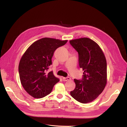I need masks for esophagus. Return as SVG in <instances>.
Returning a JSON list of instances; mask_svg holds the SVG:
<instances>
[{"instance_id": "1", "label": "esophagus", "mask_w": 127, "mask_h": 127, "mask_svg": "<svg viewBox=\"0 0 127 127\" xmlns=\"http://www.w3.org/2000/svg\"><path fill=\"white\" fill-rule=\"evenodd\" d=\"M63 80L64 81H67L70 80L71 79H70V77H63Z\"/></svg>"}]
</instances>
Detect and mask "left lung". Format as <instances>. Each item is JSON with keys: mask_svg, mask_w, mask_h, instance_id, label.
Instances as JSON below:
<instances>
[{"mask_svg": "<svg viewBox=\"0 0 127 127\" xmlns=\"http://www.w3.org/2000/svg\"><path fill=\"white\" fill-rule=\"evenodd\" d=\"M69 42L79 54V66L83 71L81 80L74 79L76 86L70 95L79 102L88 103L95 99L106 86V58L99 46L90 38L83 37Z\"/></svg>", "mask_w": 127, "mask_h": 127, "instance_id": "left-lung-1", "label": "left lung"}]
</instances>
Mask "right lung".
Masks as SVG:
<instances>
[{"instance_id": "obj_1", "label": "right lung", "mask_w": 127, "mask_h": 127, "mask_svg": "<svg viewBox=\"0 0 127 127\" xmlns=\"http://www.w3.org/2000/svg\"><path fill=\"white\" fill-rule=\"evenodd\" d=\"M67 41L44 37L33 43L23 54L18 66L20 79L24 89L34 98L49 94L59 81L52 71L47 70L55 50Z\"/></svg>"}]
</instances>
